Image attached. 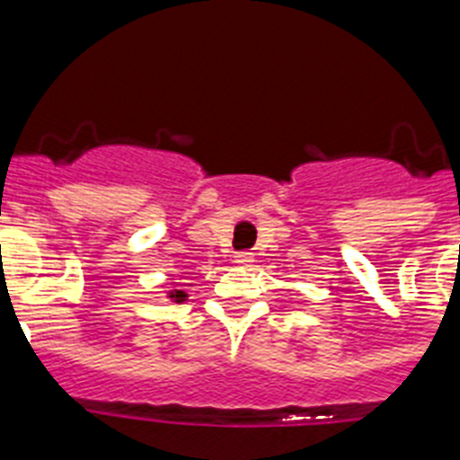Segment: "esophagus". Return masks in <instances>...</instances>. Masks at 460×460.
<instances>
[{"label": "esophagus", "mask_w": 460, "mask_h": 460, "mask_svg": "<svg viewBox=\"0 0 460 460\" xmlns=\"http://www.w3.org/2000/svg\"><path fill=\"white\" fill-rule=\"evenodd\" d=\"M254 261V254L252 252H238L234 257V263L235 266H241V269H250Z\"/></svg>", "instance_id": "esophagus-1"}]
</instances>
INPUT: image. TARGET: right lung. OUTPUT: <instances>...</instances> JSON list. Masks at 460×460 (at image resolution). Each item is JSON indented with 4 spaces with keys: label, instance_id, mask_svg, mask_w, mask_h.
I'll use <instances>...</instances> for the list:
<instances>
[{
    "label": "right lung",
    "instance_id": "right-lung-1",
    "mask_svg": "<svg viewBox=\"0 0 460 460\" xmlns=\"http://www.w3.org/2000/svg\"><path fill=\"white\" fill-rule=\"evenodd\" d=\"M166 298L173 303H185L187 301V291L185 289H171L169 294H166Z\"/></svg>",
    "mask_w": 460,
    "mask_h": 460
}]
</instances>
